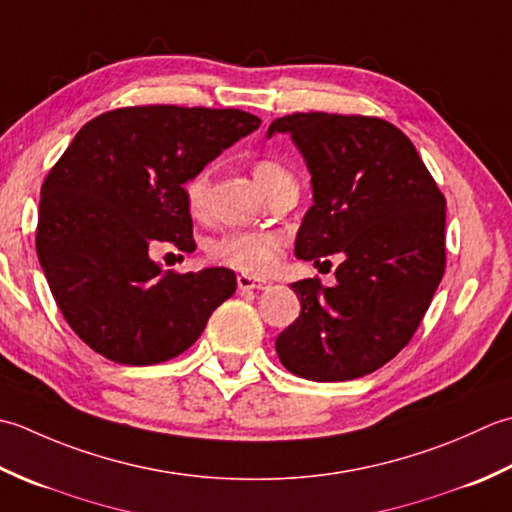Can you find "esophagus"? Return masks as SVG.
<instances>
[{
  "label": "esophagus",
  "mask_w": 512,
  "mask_h": 512,
  "mask_svg": "<svg viewBox=\"0 0 512 512\" xmlns=\"http://www.w3.org/2000/svg\"><path fill=\"white\" fill-rule=\"evenodd\" d=\"M236 283H238V289H243V291H247V289H265L267 287L265 280H258V278L247 276V274L238 276Z\"/></svg>",
  "instance_id": "1"
}]
</instances>
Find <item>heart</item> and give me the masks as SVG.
<instances>
[{"label":"heart","mask_w":512,"mask_h":512,"mask_svg":"<svg viewBox=\"0 0 512 512\" xmlns=\"http://www.w3.org/2000/svg\"><path fill=\"white\" fill-rule=\"evenodd\" d=\"M254 181L260 192L269 196L278 187L296 183L294 176L274 159H260L254 163ZM187 210L194 218H203L210 198V172L198 170L183 185ZM285 247V236L280 232H227L207 245V254L221 265L243 271L247 276L263 278L276 269Z\"/></svg>","instance_id":"b5f03b06"}]
</instances>
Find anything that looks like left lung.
I'll list each match as a JSON object with an SVG mask.
<instances>
[{
	"label": "left lung",
	"mask_w": 512,
	"mask_h": 512,
	"mask_svg": "<svg viewBox=\"0 0 512 512\" xmlns=\"http://www.w3.org/2000/svg\"><path fill=\"white\" fill-rule=\"evenodd\" d=\"M291 134L314 205L296 258L340 254L336 285H291L300 316L276 338L294 375L344 382L373 373L409 344L444 276L446 201L415 145L393 123L360 114L296 112L269 125ZM329 263V260H325Z\"/></svg>",
	"instance_id": "left-lung-1"
}]
</instances>
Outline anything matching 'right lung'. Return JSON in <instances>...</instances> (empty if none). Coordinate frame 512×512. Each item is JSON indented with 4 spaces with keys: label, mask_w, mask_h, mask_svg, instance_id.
<instances>
[{
    "label": "right lung",
    "mask_w": 512,
    "mask_h": 512,
    "mask_svg": "<svg viewBox=\"0 0 512 512\" xmlns=\"http://www.w3.org/2000/svg\"><path fill=\"white\" fill-rule=\"evenodd\" d=\"M254 114L137 106L88 121L41 185L37 256L72 331L130 367L172 360L236 291V274L163 271L154 243L194 252L183 185L238 139Z\"/></svg>",
    "instance_id": "add662e5"
}]
</instances>
